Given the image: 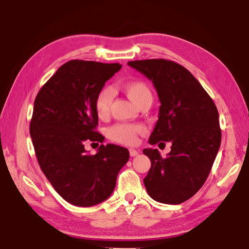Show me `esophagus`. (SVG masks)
Returning a JSON list of instances; mask_svg holds the SVG:
<instances>
[{
  "mask_svg": "<svg viewBox=\"0 0 249 249\" xmlns=\"http://www.w3.org/2000/svg\"><path fill=\"white\" fill-rule=\"evenodd\" d=\"M129 155H130V157H135V156L138 155V151L135 149H129Z\"/></svg>",
  "mask_w": 249,
  "mask_h": 249,
  "instance_id": "34e87169",
  "label": "esophagus"
}]
</instances>
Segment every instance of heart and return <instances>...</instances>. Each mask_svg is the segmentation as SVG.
<instances>
[{"instance_id": "heart-1", "label": "heart", "mask_w": 249, "mask_h": 249, "mask_svg": "<svg viewBox=\"0 0 249 249\" xmlns=\"http://www.w3.org/2000/svg\"><path fill=\"white\" fill-rule=\"evenodd\" d=\"M126 95L134 104L138 105L145 100L153 99V94L145 82L130 81L123 86ZM114 98V90L111 87H104L101 89L94 100V109L96 115L101 119L107 116L111 108V104ZM144 132V127L141 124L119 123L111 126L107 129V136L113 142L124 145H133L136 142L137 135Z\"/></svg>"}]
</instances>
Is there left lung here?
I'll use <instances>...</instances> for the list:
<instances>
[{"label": "left lung", "mask_w": 249, "mask_h": 249, "mask_svg": "<svg viewBox=\"0 0 249 249\" xmlns=\"http://www.w3.org/2000/svg\"><path fill=\"white\" fill-rule=\"evenodd\" d=\"M153 82L160 101L159 116L149 144L171 142L166 158L157 149L142 150L151 167L145 177L147 193L166 204H180L204 184L221 145L218 112L200 82L175 61H128Z\"/></svg>", "instance_id": "obj_1"}]
</instances>
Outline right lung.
Returning <instances> with one entry per match:
<instances>
[{"label":"right lung","instance_id":"add662e5","mask_svg":"<svg viewBox=\"0 0 249 249\" xmlns=\"http://www.w3.org/2000/svg\"><path fill=\"white\" fill-rule=\"evenodd\" d=\"M121 68L120 64L70 60L44 84L34 102L29 133L40 169L73 205L107 200L128 161V150L117 145H101L95 155L84 149L87 141L103 142L96 132L94 100Z\"/></svg>","mask_w":249,"mask_h":249}]
</instances>
